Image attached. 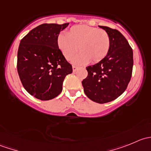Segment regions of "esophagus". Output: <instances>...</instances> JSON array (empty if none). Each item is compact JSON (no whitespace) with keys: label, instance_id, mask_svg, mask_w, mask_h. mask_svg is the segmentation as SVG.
<instances>
[{"label":"esophagus","instance_id":"1","mask_svg":"<svg viewBox=\"0 0 151 151\" xmlns=\"http://www.w3.org/2000/svg\"><path fill=\"white\" fill-rule=\"evenodd\" d=\"M77 68H78V67H77L75 66H72V69H73V71H74V72H75V71H77Z\"/></svg>","mask_w":151,"mask_h":151}]
</instances>
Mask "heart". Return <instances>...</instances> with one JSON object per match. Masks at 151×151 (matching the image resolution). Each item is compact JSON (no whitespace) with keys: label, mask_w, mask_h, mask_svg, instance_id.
I'll list each match as a JSON object with an SVG mask.
<instances>
[{"label":"heart","mask_w":151,"mask_h":151,"mask_svg":"<svg viewBox=\"0 0 151 151\" xmlns=\"http://www.w3.org/2000/svg\"><path fill=\"white\" fill-rule=\"evenodd\" d=\"M58 47L66 60L73 58L74 64L85 65L91 61L97 63L107 55L110 39L104 30L87 25L73 26L67 35L60 34L57 38Z\"/></svg>","instance_id":"b5f03b06"}]
</instances>
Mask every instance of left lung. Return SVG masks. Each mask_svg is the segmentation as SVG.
Listing matches in <instances>:
<instances>
[{"mask_svg":"<svg viewBox=\"0 0 151 151\" xmlns=\"http://www.w3.org/2000/svg\"><path fill=\"white\" fill-rule=\"evenodd\" d=\"M99 27L109 35L110 47L102 60L87 67L88 77L82 85L90 99L104 104L119 97L127 88L132 77L133 51L121 32L109 27Z\"/></svg>","mask_w":151,"mask_h":151,"instance_id":"1","label":"left lung"}]
</instances>
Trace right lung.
<instances>
[{"mask_svg": "<svg viewBox=\"0 0 151 151\" xmlns=\"http://www.w3.org/2000/svg\"><path fill=\"white\" fill-rule=\"evenodd\" d=\"M69 23L42 24L20 41L17 71L25 89L38 99H52L63 90L65 77L72 73L58 47L57 38Z\"/></svg>", "mask_w": 151, "mask_h": 151, "instance_id": "obj_1", "label": "right lung"}]
</instances>
